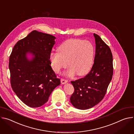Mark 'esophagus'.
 I'll return each mask as SVG.
<instances>
[{
  "mask_svg": "<svg viewBox=\"0 0 134 134\" xmlns=\"http://www.w3.org/2000/svg\"><path fill=\"white\" fill-rule=\"evenodd\" d=\"M61 83H62V84H65L66 83H67L68 81V80H66V79H61Z\"/></svg>",
  "mask_w": 134,
  "mask_h": 134,
  "instance_id": "esophagus-1",
  "label": "esophagus"
}]
</instances>
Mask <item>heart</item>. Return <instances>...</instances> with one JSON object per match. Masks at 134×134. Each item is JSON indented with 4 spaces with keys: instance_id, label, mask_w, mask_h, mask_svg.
Returning a JSON list of instances; mask_svg holds the SVG:
<instances>
[{
    "instance_id": "b5f03b06",
    "label": "heart",
    "mask_w": 134,
    "mask_h": 134,
    "mask_svg": "<svg viewBox=\"0 0 134 134\" xmlns=\"http://www.w3.org/2000/svg\"><path fill=\"white\" fill-rule=\"evenodd\" d=\"M95 48L93 43L81 39H70L62 43L58 52H51L49 59L55 72L59 73L68 63L65 72L67 76L77 74L82 76L87 74L93 64Z\"/></svg>"
}]
</instances>
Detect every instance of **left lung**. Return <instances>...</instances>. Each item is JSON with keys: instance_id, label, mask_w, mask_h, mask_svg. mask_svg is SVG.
I'll use <instances>...</instances> for the list:
<instances>
[{"instance_id": "obj_1", "label": "left lung", "mask_w": 134, "mask_h": 134, "mask_svg": "<svg viewBox=\"0 0 134 134\" xmlns=\"http://www.w3.org/2000/svg\"><path fill=\"white\" fill-rule=\"evenodd\" d=\"M94 36L96 51L92 69L83 78L71 81L75 92L70 102L80 110L91 109L103 99L113 76L111 51L98 35L94 34Z\"/></svg>"}]
</instances>
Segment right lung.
Returning a JSON list of instances; mask_svg holds the SVG:
<instances>
[{
	"label": "right lung",
	"instance_id": "right-lung-1",
	"mask_svg": "<svg viewBox=\"0 0 134 134\" xmlns=\"http://www.w3.org/2000/svg\"><path fill=\"white\" fill-rule=\"evenodd\" d=\"M56 38L36 30L15 44L9 57L10 84L13 91L26 105L38 108L46 103L60 85L50 64L49 55ZM29 54L32 55L28 58Z\"/></svg>",
	"mask_w": 134,
	"mask_h": 134
}]
</instances>
